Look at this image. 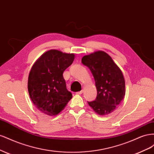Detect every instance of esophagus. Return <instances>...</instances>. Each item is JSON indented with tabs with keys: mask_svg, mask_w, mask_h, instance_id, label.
Returning <instances> with one entry per match:
<instances>
[{
	"mask_svg": "<svg viewBox=\"0 0 154 154\" xmlns=\"http://www.w3.org/2000/svg\"><path fill=\"white\" fill-rule=\"evenodd\" d=\"M83 90H82V91H80V92H76V94H82V93H83Z\"/></svg>",
	"mask_w": 154,
	"mask_h": 154,
	"instance_id": "esophagus-1",
	"label": "esophagus"
}]
</instances>
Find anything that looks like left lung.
Instances as JSON below:
<instances>
[{"instance_id": "1", "label": "left lung", "mask_w": 154, "mask_h": 154, "mask_svg": "<svg viewBox=\"0 0 154 154\" xmlns=\"http://www.w3.org/2000/svg\"><path fill=\"white\" fill-rule=\"evenodd\" d=\"M94 78L97 97L88 105L100 116L114 112L124 98L125 81L122 70L105 51H97L82 58Z\"/></svg>"}]
</instances>
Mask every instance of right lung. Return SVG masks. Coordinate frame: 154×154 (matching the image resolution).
Masks as SVG:
<instances>
[{
    "label": "right lung",
    "instance_id": "right-lung-1",
    "mask_svg": "<svg viewBox=\"0 0 154 154\" xmlns=\"http://www.w3.org/2000/svg\"><path fill=\"white\" fill-rule=\"evenodd\" d=\"M74 58V53L51 49L42 54L32 65L27 88L32 103L42 113L57 116L72 98L63 73L72 63Z\"/></svg>",
    "mask_w": 154,
    "mask_h": 154
}]
</instances>
